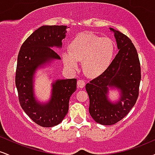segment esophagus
<instances>
[{
	"mask_svg": "<svg viewBox=\"0 0 155 155\" xmlns=\"http://www.w3.org/2000/svg\"><path fill=\"white\" fill-rule=\"evenodd\" d=\"M85 86V81L84 80H78L77 81V87L79 88H83Z\"/></svg>",
	"mask_w": 155,
	"mask_h": 155,
	"instance_id": "obj_1",
	"label": "esophagus"
}]
</instances>
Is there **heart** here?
Masks as SVG:
<instances>
[{
    "label": "heart",
    "mask_w": 155,
    "mask_h": 155,
    "mask_svg": "<svg viewBox=\"0 0 155 155\" xmlns=\"http://www.w3.org/2000/svg\"><path fill=\"white\" fill-rule=\"evenodd\" d=\"M115 44L108 37L97 36L92 33H81L74 37L63 53V63L68 68L75 71L78 62L82 61L83 70L89 77L104 74L113 61Z\"/></svg>",
    "instance_id": "heart-1"
}]
</instances>
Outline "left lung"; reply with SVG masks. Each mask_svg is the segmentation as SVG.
<instances>
[{
	"mask_svg": "<svg viewBox=\"0 0 155 155\" xmlns=\"http://www.w3.org/2000/svg\"><path fill=\"white\" fill-rule=\"evenodd\" d=\"M109 29L114 33L119 52L104 74L86 84L90 114L104 125L117 123L129 113L138 97L140 81V62L132 41L121 32ZM110 88L120 91L119 101L109 100Z\"/></svg>",
	"mask_w": 155,
	"mask_h": 155,
	"instance_id": "1",
	"label": "left lung"
}]
</instances>
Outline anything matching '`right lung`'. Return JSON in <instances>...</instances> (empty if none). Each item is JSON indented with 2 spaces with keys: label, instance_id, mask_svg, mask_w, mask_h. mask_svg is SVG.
<instances>
[{
  "label": "right lung",
  "instance_id": "1",
  "mask_svg": "<svg viewBox=\"0 0 155 155\" xmlns=\"http://www.w3.org/2000/svg\"><path fill=\"white\" fill-rule=\"evenodd\" d=\"M67 26L44 25L22 44L17 58L15 84L21 107L38 125L50 127L60 124L68 111L69 99L76 90V79H57L51 84L49 101L41 103L34 92L35 74L39 68L60 60L53 48H61Z\"/></svg>",
  "mask_w": 155,
  "mask_h": 155
}]
</instances>
